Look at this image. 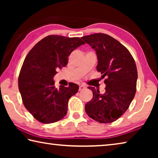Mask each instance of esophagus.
I'll list each match as a JSON object with an SVG mask.
<instances>
[{
    "instance_id": "1",
    "label": "esophagus",
    "mask_w": 158,
    "mask_h": 158,
    "mask_svg": "<svg viewBox=\"0 0 158 158\" xmlns=\"http://www.w3.org/2000/svg\"><path fill=\"white\" fill-rule=\"evenodd\" d=\"M84 89H85L84 85H79V90H84Z\"/></svg>"
}]
</instances>
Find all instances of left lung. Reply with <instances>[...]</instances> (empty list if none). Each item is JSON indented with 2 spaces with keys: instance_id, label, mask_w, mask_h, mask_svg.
<instances>
[{
  "instance_id": "8db88e82",
  "label": "left lung",
  "mask_w": 158,
  "mask_h": 158,
  "mask_svg": "<svg viewBox=\"0 0 158 158\" xmlns=\"http://www.w3.org/2000/svg\"><path fill=\"white\" fill-rule=\"evenodd\" d=\"M81 38L96 52L97 70L102 74L105 93L100 94L94 87L93 98L85 105L90 118L101 123H112L129 107L136 93L137 69L129 51L114 37L105 33H94Z\"/></svg>"
}]
</instances>
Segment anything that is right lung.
I'll return each instance as SVG.
<instances>
[{"label":"right lung","mask_w":158,"mask_h":158,"mask_svg":"<svg viewBox=\"0 0 158 158\" xmlns=\"http://www.w3.org/2000/svg\"><path fill=\"white\" fill-rule=\"evenodd\" d=\"M85 42L79 37L60 35L45 37L26 56L19 76V90L26 109L42 123H53L63 118L69 99L78 92L79 85L55 87L56 69L65 67L68 56Z\"/></svg>","instance_id":"1"}]
</instances>
